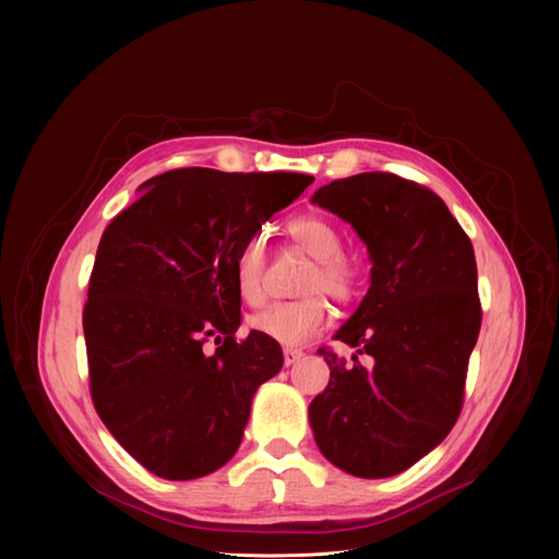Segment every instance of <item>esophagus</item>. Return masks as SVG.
<instances>
[{
  "label": "esophagus",
  "instance_id": "obj_1",
  "mask_svg": "<svg viewBox=\"0 0 559 559\" xmlns=\"http://www.w3.org/2000/svg\"><path fill=\"white\" fill-rule=\"evenodd\" d=\"M304 358V350L301 348H283V362L285 367H292L295 362H299Z\"/></svg>",
  "mask_w": 559,
  "mask_h": 559
}]
</instances>
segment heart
<instances>
[{
	"label": "heart",
	"mask_w": 559,
	"mask_h": 559,
	"mask_svg": "<svg viewBox=\"0 0 559 559\" xmlns=\"http://www.w3.org/2000/svg\"><path fill=\"white\" fill-rule=\"evenodd\" d=\"M289 238L308 255L314 258L312 267L299 285L301 299L278 301L249 317V326L262 337L283 346H301L324 331L329 321L326 295L335 304L356 301L362 289V267L356 258L344 253V235L340 226L321 215H304L289 224ZM264 245L251 238L235 258L233 281L238 297L258 306L264 299Z\"/></svg>",
	"instance_id": "heart-1"
}]
</instances>
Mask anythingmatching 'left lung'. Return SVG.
<instances>
[{
	"instance_id": "obj_1",
	"label": "left lung",
	"mask_w": 559,
	"mask_h": 559,
	"mask_svg": "<svg viewBox=\"0 0 559 559\" xmlns=\"http://www.w3.org/2000/svg\"><path fill=\"white\" fill-rule=\"evenodd\" d=\"M312 201L354 226L373 262L369 292L335 333L370 365L319 348L331 380L308 409L314 442L350 476L390 478L460 417L483 321L474 247L442 199L390 171L331 181Z\"/></svg>"
}]
</instances>
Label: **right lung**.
<instances>
[{
  "mask_svg": "<svg viewBox=\"0 0 559 559\" xmlns=\"http://www.w3.org/2000/svg\"><path fill=\"white\" fill-rule=\"evenodd\" d=\"M308 174L183 167L154 176L104 230L83 308L91 396L110 435L165 480L224 466L255 390L283 367L278 342L235 337V258ZM205 341H215L213 352Z\"/></svg>",
  "mask_w": 559,
  "mask_h": 559,
  "instance_id": "right-lung-1",
  "label": "right lung"
}]
</instances>
